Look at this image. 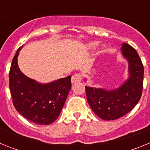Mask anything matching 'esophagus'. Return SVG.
I'll list each match as a JSON object with an SVG mask.
<instances>
[{
    "mask_svg": "<svg viewBox=\"0 0 150 150\" xmlns=\"http://www.w3.org/2000/svg\"><path fill=\"white\" fill-rule=\"evenodd\" d=\"M80 81H81V75L80 74H76L73 75L72 78H71V82H72V83H79Z\"/></svg>",
    "mask_w": 150,
    "mask_h": 150,
    "instance_id": "esophagus-1",
    "label": "esophagus"
}]
</instances>
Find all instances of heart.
Listing matches in <instances>:
<instances>
[{"mask_svg": "<svg viewBox=\"0 0 150 150\" xmlns=\"http://www.w3.org/2000/svg\"><path fill=\"white\" fill-rule=\"evenodd\" d=\"M97 44H98V43H97L96 42H91V43H88L87 46H88V48L89 49H93L97 46Z\"/></svg>", "mask_w": 150, "mask_h": 150, "instance_id": "heart-1", "label": "heart"}]
</instances>
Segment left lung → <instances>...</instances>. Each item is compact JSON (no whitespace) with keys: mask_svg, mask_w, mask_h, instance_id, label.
Listing matches in <instances>:
<instances>
[{"mask_svg":"<svg viewBox=\"0 0 150 150\" xmlns=\"http://www.w3.org/2000/svg\"><path fill=\"white\" fill-rule=\"evenodd\" d=\"M122 54L128 62L129 77L112 90L86 87L88 103L97 116L104 120H115L132 110L140 100L144 84V65L137 51L122 43Z\"/></svg>","mask_w":150,"mask_h":150,"instance_id":"obj_1","label":"left lung"}]
</instances>
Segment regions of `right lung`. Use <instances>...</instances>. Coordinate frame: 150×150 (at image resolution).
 Segmentation results:
<instances>
[{"label":"right lung","mask_w":150,"mask_h":150,"mask_svg":"<svg viewBox=\"0 0 150 150\" xmlns=\"http://www.w3.org/2000/svg\"><path fill=\"white\" fill-rule=\"evenodd\" d=\"M18 48L12 61L9 86L13 105L22 116L39 125H50L60 115L69 91L71 76L42 84L25 76L18 66Z\"/></svg>","instance_id":"obj_1"}]
</instances>
